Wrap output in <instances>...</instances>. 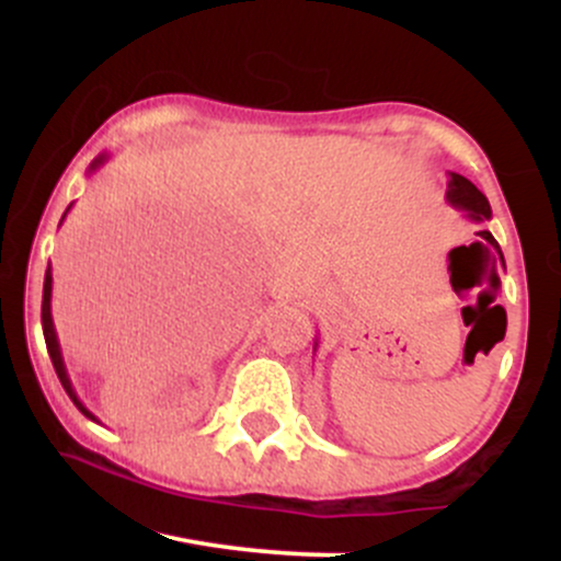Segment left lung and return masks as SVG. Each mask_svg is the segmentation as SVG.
Listing matches in <instances>:
<instances>
[{
    "mask_svg": "<svg viewBox=\"0 0 561 561\" xmlns=\"http://www.w3.org/2000/svg\"><path fill=\"white\" fill-rule=\"evenodd\" d=\"M446 199H448L450 205H454L456 210H465V216L469 218V221H474V224L491 221L493 214H491V203H488V197L482 195V192H480L478 186H474L472 182H469V179L461 176V173H454V171L448 173ZM478 234H480L482 240H485L488 244H491L495 253H499V261L504 263V253H501L499 242H495V237L491 234V231L480 229ZM478 244H482V242H478ZM317 345H319V343H313V351H317Z\"/></svg>",
    "mask_w": 561,
    "mask_h": 561,
    "instance_id": "left-lung-1",
    "label": "left lung"
}]
</instances>
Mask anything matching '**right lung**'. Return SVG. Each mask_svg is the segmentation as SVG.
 <instances>
[{"mask_svg":"<svg viewBox=\"0 0 561 561\" xmlns=\"http://www.w3.org/2000/svg\"><path fill=\"white\" fill-rule=\"evenodd\" d=\"M105 160H107V156H100V158H94V160H92V165H89V173H94L96 169H100V165H105ZM70 205H73V203H70ZM70 205H68V210H70ZM68 210H66V214H68ZM62 218H66V216H62ZM42 330H44V343H47L49 358H53V366H55L57 377H60L62 388H66V392H68V396H70V401L76 403V409H79L81 414L87 416V420L96 422V416L92 414V411L87 409V405L81 403V398L76 396V390H73V382H70V377H68L66 362H62L60 340H57V332H55V321H53V266H47V274H44V298H42Z\"/></svg>","mask_w":561,"mask_h":561,"instance_id":"obj_1","label":"right lung"}]
</instances>
